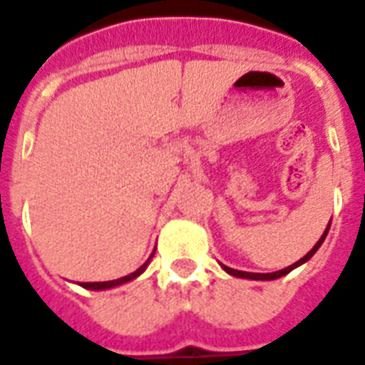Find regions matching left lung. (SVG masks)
Segmentation results:
<instances>
[{"label": "left lung", "mask_w": 365, "mask_h": 365, "mask_svg": "<svg viewBox=\"0 0 365 365\" xmlns=\"http://www.w3.org/2000/svg\"><path fill=\"white\" fill-rule=\"evenodd\" d=\"M328 230H330V222H328L327 230H324V233L321 235V239L317 240V244H315V246H313V248L309 250L308 254L304 255L302 259H298L297 263L289 264L287 269L276 270V272H269V274H257V272H244V270H235V269H230V267H225V264H222V263H220V267H222V269H224L225 272H227V274H231V276H235V278H244V279H261V282H269V279H278V278H282V276H285V274L291 272V270L297 269V267H300V264L308 263L309 259H312L313 255H315V252H317V250L321 248V244L324 242V239H327Z\"/></svg>", "instance_id": "obj_1"}]
</instances>
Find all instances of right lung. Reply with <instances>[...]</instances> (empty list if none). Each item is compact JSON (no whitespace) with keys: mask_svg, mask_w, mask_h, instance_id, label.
Returning a JSON list of instances; mask_svg holds the SVG:
<instances>
[{"mask_svg":"<svg viewBox=\"0 0 365 365\" xmlns=\"http://www.w3.org/2000/svg\"><path fill=\"white\" fill-rule=\"evenodd\" d=\"M153 255H155V252L150 254V257L147 259L145 263L141 264L140 269L135 270V272L128 274V276H123V278L119 279H111V282H83V284H78V285H81L83 289H91V291H104V289H113V287H119V285L123 284H128V282H132V279H135L138 276H141V274L145 272V269L149 267Z\"/></svg>","mask_w":365,"mask_h":365,"instance_id":"add662e5","label":"right lung"}]
</instances>
